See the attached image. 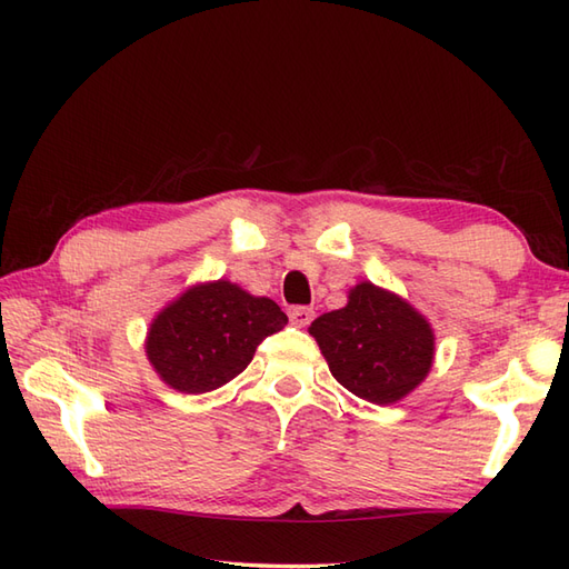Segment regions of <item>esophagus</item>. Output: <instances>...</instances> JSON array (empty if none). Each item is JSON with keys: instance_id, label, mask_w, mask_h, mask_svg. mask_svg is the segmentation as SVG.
Here are the masks:
<instances>
[{"instance_id": "34e87169", "label": "esophagus", "mask_w": 569, "mask_h": 569, "mask_svg": "<svg viewBox=\"0 0 569 569\" xmlns=\"http://www.w3.org/2000/svg\"><path fill=\"white\" fill-rule=\"evenodd\" d=\"M288 318H291L296 328H308L312 318H316V310L306 306H296V308H288Z\"/></svg>"}]
</instances>
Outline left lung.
I'll return each instance as SVG.
<instances>
[{"label":"left lung","instance_id":"obj_1","mask_svg":"<svg viewBox=\"0 0 569 569\" xmlns=\"http://www.w3.org/2000/svg\"><path fill=\"white\" fill-rule=\"evenodd\" d=\"M310 335L332 377L377 406L396 403L413 391L428 377L435 355L428 320L373 283H359L345 308L312 320Z\"/></svg>","mask_w":569,"mask_h":569}]
</instances>
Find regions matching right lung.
<instances>
[{
  "label": "right lung",
  "mask_w": 569,
  "mask_h": 569,
  "mask_svg": "<svg viewBox=\"0 0 569 569\" xmlns=\"http://www.w3.org/2000/svg\"><path fill=\"white\" fill-rule=\"evenodd\" d=\"M286 322L271 298H253L229 281L204 283L151 322L147 355L168 386L208 393L244 371L257 347Z\"/></svg>",
  "instance_id": "add662e5"
}]
</instances>
